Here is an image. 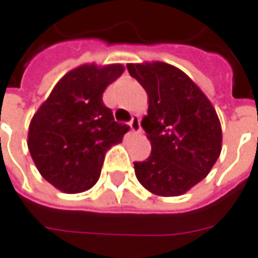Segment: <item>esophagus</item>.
<instances>
[{"label":"esophagus","instance_id":"34e87169","mask_svg":"<svg viewBox=\"0 0 258 258\" xmlns=\"http://www.w3.org/2000/svg\"><path fill=\"white\" fill-rule=\"evenodd\" d=\"M130 127H131V131L133 133H140L141 131V119L139 115H134L130 121Z\"/></svg>","mask_w":258,"mask_h":258}]
</instances>
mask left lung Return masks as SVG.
I'll list each match as a JSON object with an SVG mask.
<instances>
[{"label":"left lung","instance_id":"obj_1","mask_svg":"<svg viewBox=\"0 0 258 258\" xmlns=\"http://www.w3.org/2000/svg\"><path fill=\"white\" fill-rule=\"evenodd\" d=\"M127 69L149 95L141 125L150 139L151 154L144 162H134L136 176L156 195H182L218 160V115L192 79L172 64H127Z\"/></svg>","mask_w":258,"mask_h":258}]
</instances>
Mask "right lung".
<instances>
[{"label": "right lung", "instance_id": "1", "mask_svg": "<svg viewBox=\"0 0 258 258\" xmlns=\"http://www.w3.org/2000/svg\"><path fill=\"white\" fill-rule=\"evenodd\" d=\"M122 64H84L66 73L30 122L28 150L41 176L57 189L78 194L91 189L104 157L130 130L104 104L108 85Z\"/></svg>", "mask_w": 258, "mask_h": 258}]
</instances>
